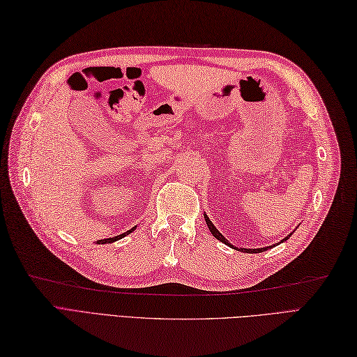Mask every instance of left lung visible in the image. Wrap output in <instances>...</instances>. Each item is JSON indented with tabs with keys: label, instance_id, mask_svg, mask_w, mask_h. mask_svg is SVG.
<instances>
[{
	"label": "left lung",
	"instance_id": "8db88e82",
	"mask_svg": "<svg viewBox=\"0 0 357 357\" xmlns=\"http://www.w3.org/2000/svg\"><path fill=\"white\" fill-rule=\"evenodd\" d=\"M204 217H205V222H206V225H208V227H209V231H211V234L215 236V238L218 240V241H222V243H225L226 245H229V248H232V249H236V248H234V245L227 241L225 236L220 234V231H217V227L211 223V220H209V217L206 215V214H204ZM292 235V232L289 234V235H287L285 238H283L280 243H283V241H287L289 236ZM279 244V243H278ZM268 248L271 249V248H274V245H268ZM268 248H262V249H236V250H240V252H244V253H261V252H266Z\"/></svg>",
	"mask_w": 357,
	"mask_h": 357
}]
</instances>
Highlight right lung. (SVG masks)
I'll list each match as a JSON object with an SVG mask.
<instances>
[{
  "instance_id": "add662e5",
  "label": "right lung",
  "mask_w": 357,
  "mask_h": 357,
  "mask_svg": "<svg viewBox=\"0 0 357 357\" xmlns=\"http://www.w3.org/2000/svg\"><path fill=\"white\" fill-rule=\"evenodd\" d=\"M132 231H134V227H132V229H130V231H126V232L121 234V235H116V236H113V238H105V240H99V241H98V244H107V243H114V241H117V240H121V238H123V236H126L128 234H131Z\"/></svg>"
}]
</instances>
